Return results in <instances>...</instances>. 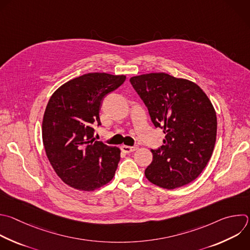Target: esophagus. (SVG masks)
<instances>
[{
    "mask_svg": "<svg viewBox=\"0 0 250 250\" xmlns=\"http://www.w3.org/2000/svg\"><path fill=\"white\" fill-rule=\"evenodd\" d=\"M121 149H122V151H123V152H125V153H131V152L135 151V150L137 149V147H136V146H127V145H123V146L121 147Z\"/></svg>",
    "mask_w": 250,
    "mask_h": 250,
    "instance_id": "esophagus-1",
    "label": "esophagus"
}]
</instances>
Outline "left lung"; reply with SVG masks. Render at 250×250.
I'll return each mask as SVG.
<instances>
[{
	"mask_svg": "<svg viewBox=\"0 0 250 250\" xmlns=\"http://www.w3.org/2000/svg\"><path fill=\"white\" fill-rule=\"evenodd\" d=\"M140 96L165 139L151 150L146 179L163 188L174 189L194 181L208 164L216 142L215 109L196 83L165 72L132 76Z\"/></svg>",
	"mask_w": 250,
	"mask_h": 250,
	"instance_id": "obj_1",
	"label": "left lung"
}]
</instances>
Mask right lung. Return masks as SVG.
I'll list each match as a JSON object with an SVG mask.
<instances>
[{
  "instance_id": "add662e5",
  "label": "right lung",
  "mask_w": 250,
  "mask_h": 250,
  "mask_svg": "<svg viewBox=\"0 0 250 250\" xmlns=\"http://www.w3.org/2000/svg\"><path fill=\"white\" fill-rule=\"evenodd\" d=\"M125 75L91 72L73 78L51 96L42 122V139L48 160L67 186L93 191L115 176L121 150L94 141L92 125H101L103 98L120 87Z\"/></svg>"
}]
</instances>
